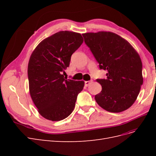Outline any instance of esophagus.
<instances>
[{
  "mask_svg": "<svg viewBox=\"0 0 156 156\" xmlns=\"http://www.w3.org/2000/svg\"><path fill=\"white\" fill-rule=\"evenodd\" d=\"M91 83H92V81H85V82H84V86H85V87H88V86L90 85V84Z\"/></svg>",
  "mask_w": 156,
  "mask_h": 156,
  "instance_id": "esophagus-1",
  "label": "esophagus"
}]
</instances>
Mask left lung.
I'll return each mask as SVG.
<instances>
[{"mask_svg":"<svg viewBox=\"0 0 156 156\" xmlns=\"http://www.w3.org/2000/svg\"><path fill=\"white\" fill-rule=\"evenodd\" d=\"M100 69L107 71V78L98 79L102 90L95 96L98 104L111 112L129 108L143 85V65L139 54L128 41L109 32L83 34Z\"/></svg>","mask_w":156,"mask_h":156,"instance_id":"1","label":"left lung"}]
</instances>
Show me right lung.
<instances>
[{
  "label": "right lung",
  "instance_id": "1",
  "mask_svg": "<svg viewBox=\"0 0 156 156\" xmlns=\"http://www.w3.org/2000/svg\"><path fill=\"white\" fill-rule=\"evenodd\" d=\"M83 42L79 33L60 31L41 41L30 56L28 66L30 94L39 113L46 119L62 120L74 109L84 83L66 79L62 73Z\"/></svg>",
  "mask_w": 156,
  "mask_h": 156
}]
</instances>
